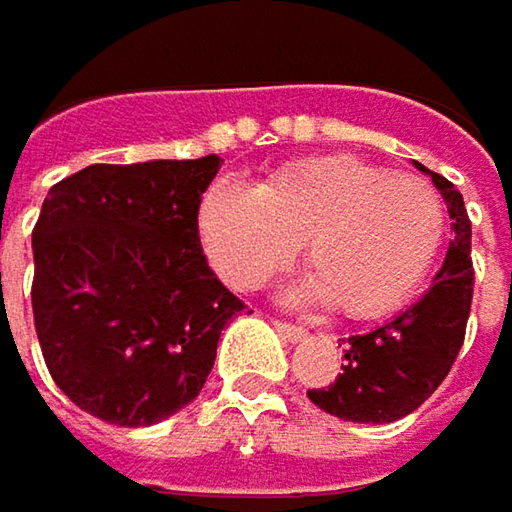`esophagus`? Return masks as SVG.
Here are the masks:
<instances>
[{
    "mask_svg": "<svg viewBox=\"0 0 512 512\" xmlns=\"http://www.w3.org/2000/svg\"><path fill=\"white\" fill-rule=\"evenodd\" d=\"M276 332L282 335V338H288V341H300V338H306V329L303 326H294V323H285V320H274Z\"/></svg>",
    "mask_w": 512,
    "mask_h": 512,
    "instance_id": "34e87169",
    "label": "esophagus"
}]
</instances>
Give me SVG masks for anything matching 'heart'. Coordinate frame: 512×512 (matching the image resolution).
Listing matches in <instances>:
<instances>
[{"instance_id":"1","label":"heart","mask_w":512,"mask_h":512,"mask_svg":"<svg viewBox=\"0 0 512 512\" xmlns=\"http://www.w3.org/2000/svg\"><path fill=\"white\" fill-rule=\"evenodd\" d=\"M201 241L236 288H259L306 244V300L347 317L399 309L428 276L443 238V195L417 174H390L355 157H317L274 171L256 189L218 180L201 201Z\"/></svg>"}]
</instances>
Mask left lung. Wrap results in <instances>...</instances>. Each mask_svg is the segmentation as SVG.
Returning <instances> with one entry per match:
<instances>
[{
    "label": "left lung",
    "instance_id": "left-lung-1",
    "mask_svg": "<svg viewBox=\"0 0 512 512\" xmlns=\"http://www.w3.org/2000/svg\"><path fill=\"white\" fill-rule=\"evenodd\" d=\"M420 171H428L417 163ZM443 192L455 238L434 285L411 309L367 335L347 338L344 364L329 387L309 390V399L349 422H393L417 411L443 384L466 338L472 309V221L463 195L443 177L428 171Z\"/></svg>",
    "mask_w": 512,
    "mask_h": 512
}]
</instances>
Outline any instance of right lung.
I'll return each mask as SVG.
<instances>
[{"label": "right lung", "mask_w": 512, "mask_h": 512, "mask_svg": "<svg viewBox=\"0 0 512 512\" xmlns=\"http://www.w3.org/2000/svg\"><path fill=\"white\" fill-rule=\"evenodd\" d=\"M221 157L87 165L55 183L31 233V309L55 384L92 417L154 425L198 393L247 306L198 236Z\"/></svg>", "instance_id": "right-lung-1"}]
</instances>
